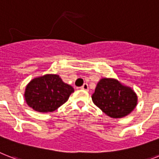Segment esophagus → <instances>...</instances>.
Returning <instances> with one entry per match:
<instances>
[{
	"instance_id": "34e87169",
	"label": "esophagus",
	"mask_w": 159,
	"mask_h": 159,
	"mask_svg": "<svg viewBox=\"0 0 159 159\" xmlns=\"http://www.w3.org/2000/svg\"><path fill=\"white\" fill-rule=\"evenodd\" d=\"M81 89H82V90H85V91H88L89 90V86H88V84L86 83H84L83 86L81 87Z\"/></svg>"
}]
</instances>
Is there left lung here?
Segmentation results:
<instances>
[{
  "label": "left lung",
  "mask_w": 159,
  "mask_h": 159,
  "mask_svg": "<svg viewBox=\"0 0 159 159\" xmlns=\"http://www.w3.org/2000/svg\"><path fill=\"white\" fill-rule=\"evenodd\" d=\"M91 98L98 108L113 118L128 115L137 104L135 91L113 78L100 79Z\"/></svg>",
  "instance_id": "8db88e82"
}]
</instances>
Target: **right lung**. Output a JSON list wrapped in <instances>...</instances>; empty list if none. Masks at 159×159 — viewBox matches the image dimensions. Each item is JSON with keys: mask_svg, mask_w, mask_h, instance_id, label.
<instances>
[{"mask_svg": "<svg viewBox=\"0 0 159 159\" xmlns=\"http://www.w3.org/2000/svg\"><path fill=\"white\" fill-rule=\"evenodd\" d=\"M74 89L64 83L57 74L36 77L27 85L24 97L27 104L40 113L53 112L64 104Z\"/></svg>", "mask_w": 159, "mask_h": 159, "instance_id": "obj_1", "label": "right lung"}]
</instances>
